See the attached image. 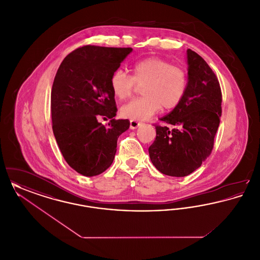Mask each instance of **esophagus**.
Listing matches in <instances>:
<instances>
[{"mask_svg": "<svg viewBox=\"0 0 260 260\" xmlns=\"http://www.w3.org/2000/svg\"><path fill=\"white\" fill-rule=\"evenodd\" d=\"M129 124H131V128H132V129H135L136 127H138V126L141 124V123H140V122H137V121H135V120H131Z\"/></svg>", "mask_w": 260, "mask_h": 260, "instance_id": "esophagus-1", "label": "esophagus"}]
</instances>
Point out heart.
Wrapping results in <instances>:
<instances>
[{
  "label": "heart",
  "mask_w": 260,
  "mask_h": 260,
  "mask_svg": "<svg viewBox=\"0 0 260 260\" xmlns=\"http://www.w3.org/2000/svg\"><path fill=\"white\" fill-rule=\"evenodd\" d=\"M133 76L117 69L110 77V87L117 99H128L137 86L143 96L133 99L121 109V114L135 121H144L160 109L171 110L184 99L189 76L185 68L173 65L161 57L151 56L132 66Z\"/></svg>",
  "instance_id": "1"
}]
</instances>
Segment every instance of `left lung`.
Segmentation results:
<instances>
[{"label": "left lung", "instance_id": "obj_1", "mask_svg": "<svg viewBox=\"0 0 260 260\" xmlns=\"http://www.w3.org/2000/svg\"><path fill=\"white\" fill-rule=\"evenodd\" d=\"M189 85L184 99L155 124L149 147L153 165L161 173L182 177L199 169L213 148L221 117L222 93L217 77L197 52L187 50Z\"/></svg>", "mask_w": 260, "mask_h": 260}]
</instances>
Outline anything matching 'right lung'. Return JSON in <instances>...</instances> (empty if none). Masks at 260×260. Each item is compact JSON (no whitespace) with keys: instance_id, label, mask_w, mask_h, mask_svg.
Masks as SVG:
<instances>
[{"instance_id":"right-lung-1","label":"right lung","mask_w":260,"mask_h":260,"mask_svg":"<svg viewBox=\"0 0 260 260\" xmlns=\"http://www.w3.org/2000/svg\"><path fill=\"white\" fill-rule=\"evenodd\" d=\"M132 48L84 46L61 62L51 88L53 135L67 164L77 173L94 176L113 162L117 140L129 127L116 120L117 107L110 77ZM99 117L112 120L108 126Z\"/></svg>"}]
</instances>
